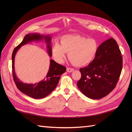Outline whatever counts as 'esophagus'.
Masks as SVG:
<instances>
[{"instance_id":"obj_1","label":"esophagus","mask_w":132,"mask_h":132,"mask_svg":"<svg viewBox=\"0 0 132 132\" xmlns=\"http://www.w3.org/2000/svg\"><path fill=\"white\" fill-rule=\"evenodd\" d=\"M74 70V69L73 68H67V72L68 73H71Z\"/></svg>"}]
</instances>
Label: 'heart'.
Returning <instances> with one entry per match:
<instances>
[{"instance_id":"b5f03b06","label":"heart","mask_w":132,"mask_h":132,"mask_svg":"<svg viewBox=\"0 0 132 132\" xmlns=\"http://www.w3.org/2000/svg\"><path fill=\"white\" fill-rule=\"evenodd\" d=\"M61 45L56 43L52 48V54L57 62L62 63L68 53L69 59L74 65L84 66L91 63L96 57L99 43L94 38L78 35H67L61 38Z\"/></svg>"}]
</instances>
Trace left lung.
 I'll use <instances>...</instances> for the list:
<instances>
[{
  "instance_id": "8db88e82",
  "label": "left lung",
  "mask_w": 132,
  "mask_h": 132,
  "mask_svg": "<svg viewBox=\"0 0 132 132\" xmlns=\"http://www.w3.org/2000/svg\"><path fill=\"white\" fill-rule=\"evenodd\" d=\"M122 69V57L117 42L111 38L99 46L96 57L89 64L80 69L79 89L91 99L101 98L116 87Z\"/></svg>"
}]
</instances>
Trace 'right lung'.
<instances>
[{
    "instance_id": "add662e5",
    "label": "right lung",
    "mask_w": 132,
    "mask_h": 132,
    "mask_svg": "<svg viewBox=\"0 0 132 132\" xmlns=\"http://www.w3.org/2000/svg\"><path fill=\"white\" fill-rule=\"evenodd\" d=\"M45 40L47 45V50L50 57H52L51 36L50 35L44 36L39 33L27 34L22 41L15 48L12 54V69L14 82L18 89L23 94L34 98H42L46 97L52 92L57 86L61 75L65 72L66 68L59 64L52 59L50 60L49 70L43 80L38 83L27 84L21 81L16 77L15 71V57L16 53L20 47L32 41H41Z\"/></svg>"
}]
</instances>
